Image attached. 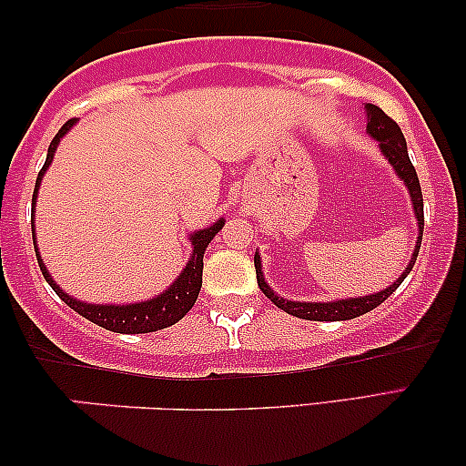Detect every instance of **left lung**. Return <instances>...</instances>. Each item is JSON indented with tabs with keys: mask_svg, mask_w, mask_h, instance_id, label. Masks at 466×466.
Masks as SVG:
<instances>
[{
	"mask_svg": "<svg viewBox=\"0 0 466 466\" xmlns=\"http://www.w3.org/2000/svg\"><path fill=\"white\" fill-rule=\"evenodd\" d=\"M367 133L373 139L380 142V150L384 152L388 163L392 165V169L397 171V176L405 182V187L410 188L413 212H416L418 218V241L416 248H413V258L410 265L405 267V271L400 273L397 282L388 286V289L375 292V295L367 297H356V299H339V301H327V303H301V301H289V299L278 297L269 286H267L263 271H260V254H254V267H257V282L258 289L265 292L267 299H271L273 305H278L279 309H284L286 314L303 318V320H320V322H335V320H352L356 316L367 314L378 308L380 303H384L388 297L392 295L394 290L399 289L400 282L407 278V273L413 269V263H416L420 244H422V231H424V201H422V188H420V180L416 169L410 161V155H407V142L403 137V131L400 127L394 123V120L388 116L384 110H380L378 106L367 104Z\"/></svg>",
	"mask_w": 466,
	"mask_h": 466,
	"instance_id": "obj_1",
	"label": "left lung"
}]
</instances>
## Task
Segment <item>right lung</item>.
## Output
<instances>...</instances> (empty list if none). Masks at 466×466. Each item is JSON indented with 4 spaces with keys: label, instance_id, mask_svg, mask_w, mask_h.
Returning a JSON list of instances; mask_svg holds the SVG:
<instances>
[{
    "label": "right lung",
    "instance_id": "1",
    "mask_svg": "<svg viewBox=\"0 0 466 466\" xmlns=\"http://www.w3.org/2000/svg\"><path fill=\"white\" fill-rule=\"evenodd\" d=\"M76 123V118L67 120L66 125L61 127L59 133L53 137V142L48 146V155H46V163L40 169V174L35 177V188H34V199H31V214L35 209V199H37V188H40L42 176L46 174L48 165L53 163L55 150L59 146L61 137L72 129ZM225 227V220L214 222L209 228H201V231H195L190 235V241H193V257L184 267V271L177 276L174 284L169 286L163 295H157L155 299H148V301L142 303H129V305H95V303H85L78 301V299L69 297L67 292L61 290L59 284H55V279L50 278V273L44 265V260L37 252L35 246V227L34 220H31V233H34V246H35V257H37V265H40L42 276L46 282L50 284L59 299L66 305H69L74 311H78L80 316H85L86 320H91L97 327H104L112 333H125V335H136V333H152V330H161L167 329L171 324H176L177 320H182L184 316L188 314V309L193 308L197 297H199L201 290V276H203V254H206V248L209 246V241L214 239V235Z\"/></svg>",
    "mask_w": 466,
    "mask_h": 466
}]
</instances>
